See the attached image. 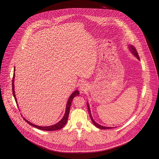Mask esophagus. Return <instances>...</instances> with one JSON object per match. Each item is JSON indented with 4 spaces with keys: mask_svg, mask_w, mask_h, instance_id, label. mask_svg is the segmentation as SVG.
Segmentation results:
<instances>
[{
    "mask_svg": "<svg viewBox=\"0 0 159 159\" xmlns=\"http://www.w3.org/2000/svg\"><path fill=\"white\" fill-rule=\"evenodd\" d=\"M88 84L85 82H82L80 84V86H79V88H80V90L81 91L82 93H84V92H86V91H87L88 89Z\"/></svg>",
    "mask_w": 159,
    "mask_h": 159,
    "instance_id": "34e87169",
    "label": "esophagus"
}]
</instances>
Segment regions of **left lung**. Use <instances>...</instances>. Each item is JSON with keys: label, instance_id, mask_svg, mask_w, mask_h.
<instances>
[{"label": "left lung", "instance_id": "8db88e82", "mask_svg": "<svg viewBox=\"0 0 159 159\" xmlns=\"http://www.w3.org/2000/svg\"><path fill=\"white\" fill-rule=\"evenodd\" d=\"M129 49H130V51H131V52L133 53V55H135V56L136 57V58H137V59L139 60L140 59H139V55H138V52H137V51H136L135 48H134L132 46L130 45V47H129ZM87 106H88V108L89 113L90 117H91V120H92V121L93 122V125H94L97 128H98L99 129H108L113 128H111V127H106V126H101V125H99V124H98L97 123H96V122L95 121V120L93 119L92 117V115H91V110H90V107H89V105L88 102H87Z\"/></svg>", "mask_w": 159, "mask_h": 159}]
</instances>
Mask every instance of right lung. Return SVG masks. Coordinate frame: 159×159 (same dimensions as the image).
Here are the masks:
<instances>
[{
	"mask_svg": "<svg viewBox=\"0 0 159 159\" xmlns=\"http://www.w3.org/2000/svg\"><path fill=\"white\" fill-rule=\"evenodd\" d=\"M15 68H14V75H13V78H12V93H13V95L14 97V98H15V101H16V103L17 104V100L16 98V97H15V91H14V79H15ZM80 93V92L77 90L74 91V92L73 93H71V95H70V97H69V98L68 99V101L67 102V106H66V112L64 114V116L63 117V118L59 122H58L57 123H56L55 125H53L52 126H38V125H36L34 124H33L31 123L30 121L27 120L23 118V119L26 121L27 123H28L29 125H30L31 126L36 128L39 129H40V130H47V131H52V130H58V129H60L62 128L67 123V121L68 120V115H69V113H70V106L71 104V102H72V100L74 97H75L76 96L79 95ZM18 106V104H17Z\"/></svg>",
	"mask_w": 159,
	"mask_h": 159,
	"instance_id": "obj_1",
	"label": "right lung"
}]
</instances>
